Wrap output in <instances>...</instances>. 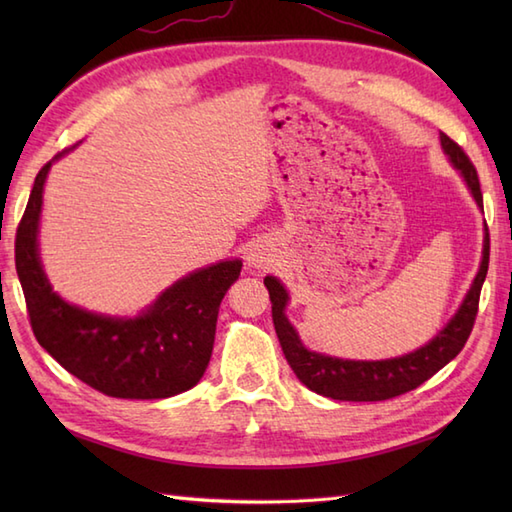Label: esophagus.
<instances>
[{
	"instance_id": "esophagus-1",
	"label": "esophagus",
	"mask_w": 512,
	"mask_h": 512,
	"mask_svg": "<svg viewBox=\"0 0 512 512\" xmlns=\"http://www.w3.org/2000/svg\"><path fill=\"white\" fill-rule=\"evenodd\" d=\"M246 262H248V266H253L257 270L259 268H268L270 264H273V255H270V250L264 244H255L253 248L248 250Z\"/></svg>"
}]
</instances>
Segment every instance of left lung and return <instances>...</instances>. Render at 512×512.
Masks as SVG:
<instances>
[{
  "instance_id": "8db88e82",
  "label": "left lung",
  "mask_w": 512,
  "mask_h": 512,
  "mask_svg": "<svg viewBox=\"0 0 512 512\" xmlns=\"http://www.w3.org/2000/svg\"><path fill=\"white\" fill-rule=\"evenodd\" d=\"M440 143L444 154L453 162V167L462 173L466 184H469L477 206L482 209L484 200L480 178H477V171L471 158L466 156L464 149L447 134H440ZM488 253H491V242H488L486 228L480 270H477L473 286L466 292L460 310L455 312V317L444 325L427 345H422L420 350L409 352L405 356L387 358V361H343V358L306 350L297 330L292 328L284 312L288 303L286 288L281 286L279 279L266 277L264 286L268 288L270 303H273L275 332L279 336L281 350H284L292 372L297 374V378L308 389L334 400L376 402L396 398L420 387L424 380H429L449 361H453V358L462 352L466 339L471 336L473 323L477 317V306H480L482 284L488 273Z\"/></svg>"
}]
</instances>
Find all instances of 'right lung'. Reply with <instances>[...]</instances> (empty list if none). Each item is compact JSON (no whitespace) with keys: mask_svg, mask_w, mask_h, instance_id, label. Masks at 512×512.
Here are the masks:
<instances>
[{"mask_svg":"<svg viewBox=\"0 0 512 512\" xmlns=\"http://www.w3.org/2000/svg\"><path fill=\"white\" fill-rule=\"evenodd\" d=\"M41 167L17 226L15 266L26 297L32 332L63 369L105 396L154 400L182 394L200 383L211 361L220 303L242 262H220L182 277L134 319L103 317L63 301L52 290L39 259Z\"/></svg>","mask_w":512,"mask_h":512,"instance_id":"obj_1","label":"right lung"}]
</instances>
